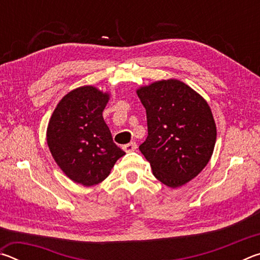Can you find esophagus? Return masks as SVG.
I'll return each instance as SVG.
<instances>
[{
  "label": "esophagus",
  "instance_id": "esophagus-1",
  "mask_svg": "<svg viewBox=\"0 0 260 260\" xmlns=\"http://www.w3.org/2000/svg\"><path fill=\"white\" fill-rule=\"evenodd\" d=\"M136 148H138V144H136L135 142H129V143H127V144H125L124 147H122V149H124L126 152L134 151V150H136Z\"/></svg>",
  "mask_w": 260,
  "mask_h": 260
}]
</instances>
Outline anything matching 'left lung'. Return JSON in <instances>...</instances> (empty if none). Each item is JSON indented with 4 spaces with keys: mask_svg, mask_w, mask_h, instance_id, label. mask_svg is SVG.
<instances>
[{
    "mask_svg": "<svg viewBox=\"0 0 260 260\" xmlns=\"http://www.w3.org/2000/svg\"><path fill=\"white\" fill-rule=\"evenodd\" d=\"M146 108L148 136L139 147L157 180L171 188L190 181L212 156L217 128L206 101L175 79L136 91Z\"/></svg>",
    "mask_w": 260,
    "mask_h": 260,
    "instance_id": "left-lung-1",
    "label": "left lung"
}]
</instances>
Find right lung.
Returning a JSON list of instances; mask_svg holds the SVG:
<instances>
[{
	"label": "right lung",
	"instance_id": "1",
	"mask_svg": "<svg viewBox=\"0 0 260 260\" xmlns=\"http://www.w3.org/2000/svg\"><path fill=\"white\" fill-rule=\"evenodd\" d=\"M108 101L95 87L77 88L61 99L48 125L47 143L57 165L87 187L102 182L125 155L103 119Z\"/></svg>",
	"mask_w": 260,
	"mask_h": 260
}]
</instances>
